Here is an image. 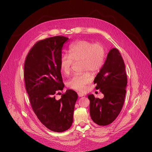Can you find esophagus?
I'll return each mask as SVG.
<instances>
[{
    "instance_id": "esophagus-1",
    "label": "esophagus",
    "mask_w": 152,
    "mask_h": 152,
    "mask_svg": "<svg viewBox=\"0 0 152 152\" xmlns=\"http://www.w3.org/2000/svg\"><path fill=\"white\" fill-rule=\"evenodd\" d=\"M77 94H78V96H79V97H83V96H84V94H83V93H80V92H79V93H77Z\"/></svg>"
}]
</instances>
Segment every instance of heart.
I'll use <instances>...</instances> for the list:
<instances>
[{
    "mask_svg": "<svg viewBox=\"0 0 152 152\" xmlns=\"http://www.w3.org/2000/svg\"><path fill=\"white\" fill-rule=\"evenodd\" d=\"M69 55H62L60 59V68L64 74H69L74 62L81 61L83 71H91L97 73L103 67L105 59V49L99 42L93 43L89 41H76L70 46ZM93 80V76L89 72L75 74L70 77L67 85L69 88L82 91L86 85Z\"/></svg>",
    "mask_w": 152,
    "mask_h": 152,
    "instance_id": "heart-1",
    "label": "heart"
}]
</instances>
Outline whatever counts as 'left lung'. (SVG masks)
<instances>
[{
    "mask_svg": "<svg viewBox=\"0 0 152 152\" xmlns=\"http://www.w3.org/2000/svg\"><path fill=\"white\" fill-rule=\"evenodd\" d=\"M94 82L97 83L96 88L100 89L104 97L100 99L93 94L88 96L90 116L97 124L106 126L112 123L119 115L126 93L127 79L125 65L117 49L110 50Z\"/></svg>",
    "mask_w": 152,
    "mask_h": 152,
    "instance_id": "left-lung-1",
    "label": "left lung"
}]
</instances>
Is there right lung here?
Wrapping results in <instances>:
<instances>
[{
	"mask_svg": "<svg viewBox=\"0 0 152 152\" xmlns=\"http://www.w3.org/2000/svg\"><path fill=\"white\" fill-rule=\"evenodd\" d=\"M69 38L55 36L37 42L25 62V88L35 115L47 128L56 132L68 130L73 120L77 94L68 90L55 99L64 87L61 73L62 48Z\"/></svg>",
	"mask_w": 152,
	"mask_h": 152,
	"instance_id": "obj_1",
	"label": "right lung"
}]
</instances>
